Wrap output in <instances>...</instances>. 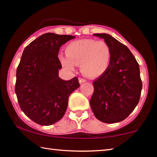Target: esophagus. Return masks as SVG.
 Returning a JSON list of instances; mask_svg holds the SVG:
<instances>
[{
  "label": "esophagus",
  "instance_id": "esophagus-1",
  "mask_svg": "<svg viewBox=\"0 0 157 157\" xmlns=\"http://www.w3.org/2000/svg\"><path fill=\"white\" fill-rule=\"evenodd\" d=\"M78 80H79V84H83V83H84L85 82H86V79H84L83 78H79L78 79Z\"/></svg>",
  "mask_w": 157,
  "mask_h": 157
}]
</instances>
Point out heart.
<instances>
[{
  "instance_id": "heart-1",
  "label": "heart",
  "mask_w": 157,
  "mask_h": 157,
  "mask_svg": "<svg viewBox=\"0 0 157 157\" xmlns=\"http://www.w3.org/2000/svg\"><path fill=\"white\" fill-rule=\"evenodd\" d=\"M65 54L58 55V59L66 70L75 71V65H80L82 73L89 78L103 75L110 65L111 51L103 41L84 39L69 43Z\"/></svg>"
}]
</instances>
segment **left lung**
Wrapping results in <instances>:
<instances>
[{"mask_svg":"<svg viewBox=\"0 0 157 157\" xmlns=\"http://www.w3.org/2000/svg\"><path fill=\"white\" fill-rule=\"evenodd\" d=\"M103 39L111 51L107 71L93 82L90 105L95 116L106 123H118L131 113L142 90L139 65L128 48L108 34H94Z\"/></svg>","mask_w":157,"mask_h":157,"instance_id":"1","label":"left lung"}]
</instances>
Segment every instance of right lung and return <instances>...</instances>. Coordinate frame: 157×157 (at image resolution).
I'll list each match as a JSON object with an SVG mask.
<instances>
[{
	"mask_svg": "<svg viewBox=\"0 0 157 157\" xmlns=\"http://www.w3.org/2000/svg\"><path fill=\"white\" fill-rule=\"evenodd\" d=\"M75 36L48 33L25 47L17 70L15 93L23 112L41 125H51L64 115L70 95L79 88L77 77H59L60 47Z\"/></svg>",
	"mask_w": 157,
	"mask_h": 157,
	"instance_id": "right-lung-1",
	"label": "right lung"
}]
</instances>
